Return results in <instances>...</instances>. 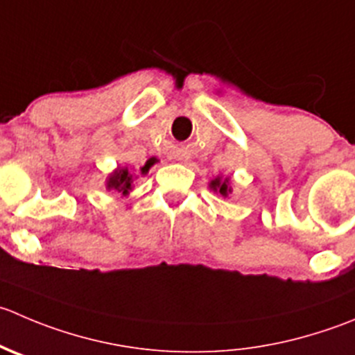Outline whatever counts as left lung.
Returning <instances> with one entry per match:
<instances>
[{"instance_id": "left-lung-1", "label": "left lung", "mask_w": 355, "mask_h": 355, "mask_svg": "<svg viewBox=\"0 0 355 355\" xmlns=\"http://www.w3.org/2000/svg\"><path fill=\"white\" fill-rule=\"evenodd\" d=\"M209 189L215 192H218V194H222L223 198H227V196L232 192V187H230V180L229 178H222V177H216L215 180L209 182Z\"/></svg>"}]
</instances>
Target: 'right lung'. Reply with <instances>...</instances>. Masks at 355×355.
<instances>
[{
    "label": "right lung",
    "mask_w": 355,
    "mask_h": 355,
    "mask_svg": "<svg viewBox=\"0 0 355 355\" xmlns=\"http://www.w3.org/2000/svg\"><path fill=\"white\" fill-rule=\"evenodd\" d=\"M156 163V159H149L146 164H144L142 168H140V173L146 175L147 171H149V168L153 166V164ZM133 175L130 173L128 168H118V170L112 171L111 175L107 177V182H105V187L109 189V191H118L121 196H128L130 191L133 189Z\"/></svg>",
    "instance_id": "obj_1"
}]
</instances>
